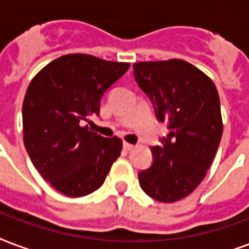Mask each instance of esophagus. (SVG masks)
Listing matches in <instances>:
<instances>
[{"label": "esophagus", "mask_w": 249, "mask_h": 249, "mask_svg": "<svg viewBox=\"0 0 249 249\" xmlns=\"http://www.w3.org/2000/svg\"><path fill=\"white\" fill-rule=\"evenodd\" d=\"M136 147L134 145H132V143H128V142H124V150H126V151H130V150H133Z\"/></svg>", "instance_id": "1"}]
</instances>
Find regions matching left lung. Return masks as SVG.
Returning <instances> with one entry per match:
<instances>
[{"mask_svg":"<svg viewBox=\"0 0 249 249\" xmlns=\"http://www.w3.org/2000/svg\"><path fill=\"white\" fill-rule=\"evenodd\" d=\"M133 69L158 120L168 124L160 146L151 147V167L138 174L140 185L154 200L175 202L200 185L221 142L217 87L204 71L179 58L136 62Z\"/></svg>","mask_w":249,"mask_h":249,"instance_id":"8db88e82","label":"left lung"}]
</instances>
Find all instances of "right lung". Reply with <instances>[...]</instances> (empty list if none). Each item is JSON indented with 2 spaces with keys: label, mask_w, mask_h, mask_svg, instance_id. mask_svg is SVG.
Instances as JSON below:
<instances>
[{
  "label": "right lung",
  "mask_w": 249,
  "mask_h": 249,
  "mask_svg": "<svg viewBox=\"0 0 249 249\" xmlns=\"http://www.w3.org/2000/svg\"><path fill=\"white\" fill-rule=\"evenodd\" d=\"M129 62L73 53L58 57L32 78L24 95L23 141L31 162L57 192L90 195L102 187L123 141L82 126L99 115L100 99Z\"/></svg>",
  "instance_id": "obj_1"
}]
</instances>
